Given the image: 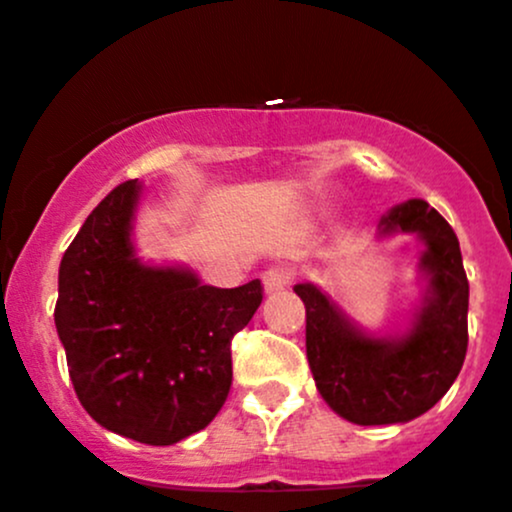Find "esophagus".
Segmentation results:
<instances>
[{
    "instance_id": "34e87169",
    "label": "esophagus",
    "mask_w": 512,
    "mask_h": 512,
    "mask_svg": "<svg viewBox=\"0 0 512 512\" xmlns=\"http://www.w3.org/2000/svg\"><path fill=\"white\" fill-rule=\"evenodd\" d=\"M262 282H265L267 292L282 290V287H287L292 282V270H287V267L282 265H275L262 275Z\"/></svg>"
}]
</instances>
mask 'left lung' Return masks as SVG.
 I'll list each match as a JSON object with an SVG mask.
<instances>
[{
  "instance_id": "left-lung-1",
  "label": "left lung",
  "mask_w": 512,
  "mask_h": 512,
  "mask_svg": "<svg viewBox=\"0 0 512 512\" xmlns=\"http://www.w3.org/2000/svg\"><path fill=\"white\" fill-rule=\"evenodd\" d=\"M415 232L430 275L425 307L398 340L362 335L315 285H295L305 302V347L325 403L355 425L408 423L450 390L468 352V277L453 227L425 200H408L382 232Z\"/></svg>"
}]
</instances>
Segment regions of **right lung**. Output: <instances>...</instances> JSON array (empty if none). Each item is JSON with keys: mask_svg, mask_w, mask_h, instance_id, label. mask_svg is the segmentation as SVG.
Returning <instances> with one entry per match:
<instances>
[{"mask_svg": "<svg viewBox=\"0 0 512 512\" xmlns=\"http://www.w3.org/2000/svg\"><path fill=\"white\" fill-rule=\"evenodd\" d=\"M137 197V180L122 182L84 220L59 265L54 322L82 408L124 438L175 445L225 405L232 337L260 307L262 282L222 290L142 265L130 242Z\"/></svg>", "mask_w": 512, "mask_h": 512, "instance_id": "obj_1", "label": "right lung"}]
</instances>
